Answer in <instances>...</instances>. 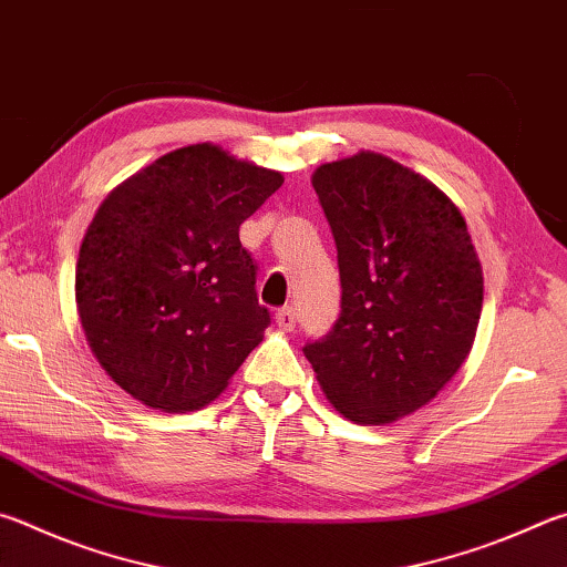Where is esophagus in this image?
Here are the masks:
<instances>
[{
  "mask_svg": "<svg viewBox=\"0 0 567 567\" xmlns=\"http://www.w3.org/2000/svg\"><path fill=\"white\" fill-rule=\"evenodd\" d=\"M275 322L280 329H285V332H292L295 324H297V315L292 307H282V310L275 312Z\"/></svg>",
  "mask_w": 567,
  "mask_h": 567,
  "instance_id": "esophagus-1",
  "label": "esophagus"
}]
</instances>
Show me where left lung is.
<instances>
[{
	"label": "left lung",
	"instance_id": "left-lung-1",
	"mask_svg": "<svg viewBox=\"0 0 567 567\" xmlns=\"http://www.w3.org/2000/svg\"><path fill=\"white\" fill-rule=\"evenodd\" d=\"M312 185L334 235L342 312L302 352L339 414L391 424L429 404L468 357L478 255L456 205L382 153L324 163Z\"/></svg>",
	"mask_w": 567,
	"mask_h": 567
}]
</instances>
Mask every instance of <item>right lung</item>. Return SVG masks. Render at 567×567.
<instances>
[{"mask_svg": "<svg viewBox=\"0 0 567 567\" xmlns=\"http://www.w3.org/2000/svg\"><path fill=\"white\" fill-rule=\"evenodd\" d=\"M282 181L195 143L101 203L79 250V317L99 364L141 404H210L262 342L270 310L257 302L240 225Z\"/></svg>", "mask_w": 567, "mask_h": 567, "instance_id": "1", "label": "right lung"}]
</instances>
